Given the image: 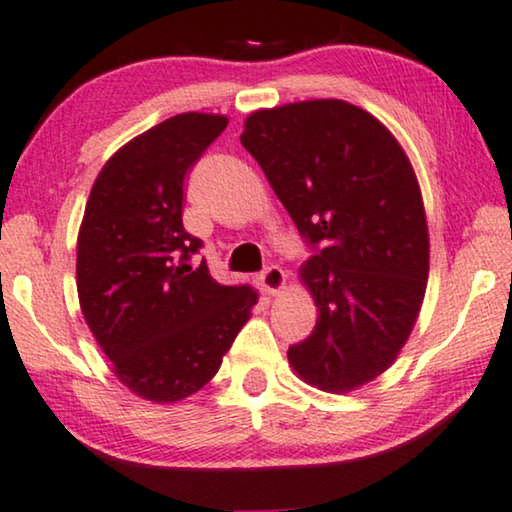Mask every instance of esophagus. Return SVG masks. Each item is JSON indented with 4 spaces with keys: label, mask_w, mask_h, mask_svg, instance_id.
<instances>
[{
    "label": "esophagus",
    "mask_w": 512,
    "mask_h": 512,
    "mask_svg": "<svg viewBox=\"0 0 512 512\" xmlns=\"http://www.w3.org/2000/svg\"><path fill=\"white\" fill-rule=\"evenodd\" d=\"M285 280H287V276L280 266H269V269H264L262 273H259V285H262V290L266 294H271V297L283 290Z\"/></svg>",
    "instance_id": "34e87169"
}]
</instances>
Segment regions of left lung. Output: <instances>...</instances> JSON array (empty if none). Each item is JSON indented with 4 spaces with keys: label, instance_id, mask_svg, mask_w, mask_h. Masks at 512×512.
I'll use <instances>...</instances> for the list:
<instances>
[{
    "label": "left lung",
    "instance_id": "left-lung-1",
    "mask_svg": "<svg viewBox=\"0 0 512 512\" xmlns=\"http://www.w3.org/2000/svg\"><path fill=\"white\" fill-rule=\"evenodd\" d=\"M241 143L313 250L301 280L318 325L287 359L308 385L357 390L390 369L427 290L415 171L383 122L341 99L255 111Z\"/></svg>",
    "mask_w": 512,
    "mask_h": 512
}]
</instances>
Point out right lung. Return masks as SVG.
Listing matches in <instances>:
<instances>
[{
    "instance_id": "1",
    "label": "right lung",
    "mask_w": 512,
    "mask_h": 512,
    "mask_svg": "<svg viewBox=\"0 0 512 512\" xmlns=\"http://www.w3.org/2000/svg\"><path fill=\"white\" fill-rule=\"evenodd\" d=\"M225 115L181 113L125 143L92 185L78 232L76 287L113 373L141 399L201 390L257 304L250 285H220L183 227L185 176L225 132Z\"/></svg>"
}]
</instances>
